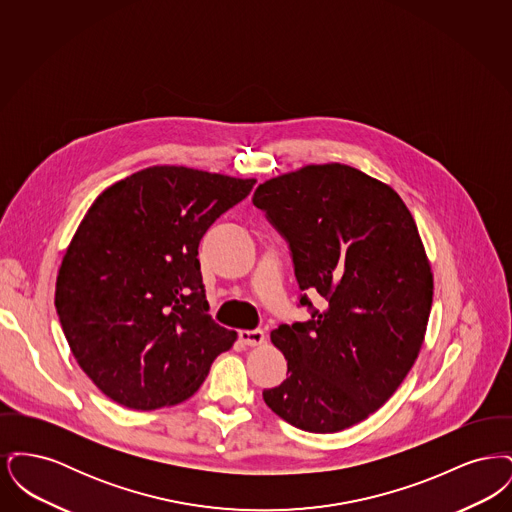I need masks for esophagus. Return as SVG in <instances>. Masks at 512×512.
<instances>
[{"instance_id":"1","label":"esophagus","mask_w":512,"mask_h":512,"mask_svg":"<svg viewBox=\"0 0 512 512\" xmlns=\"http://www.w3.org/2000/svg\"><path fill=\"white\" fill-rule=\"evenodd\" d=\"M240 341L247 347H257V345L265 343V332L263 330H242Z\"/></svg>"}]
</instances>
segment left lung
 I'll return each mask as SVG.
<instances>
[{"label": "left lung", "instance_id": "8db88e82", "mask_svg": "<svg viewBox=\"0 0 512 512\" xmlns=\"http://www.w3.org/2000/svg\"><path fill=\"white\" fill-rule=\"evenodd\" d=\"M253 205L292 249L311 320L282 324L270 340L288 378L263 391L268 407L313 434L345 430L378 411L422 347L434 276L399 194L341 163L307 165L259 184Z\"/></svg>", "mask_w": 512, "mask_h": 512}]
</instances>
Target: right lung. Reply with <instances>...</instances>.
<instances>
[{
    "label": "right lung",
    "mask_w": 512,
    "mask_h": 512,
    "mask_svg": "<svg viewBox=\"0 0 512 512\" xmlns=\"http://www.w3.org/2000/svg\"><path fill=\"white\" fill-rule=\"evenodd\" d=\"M255 182L157 165L109 186L78 224L55 309L76 363L115 403L178 405L234 345L207 315L197 247Z\"/></svg>",
    "instance_id": "add662e5"
}]
</instances>
